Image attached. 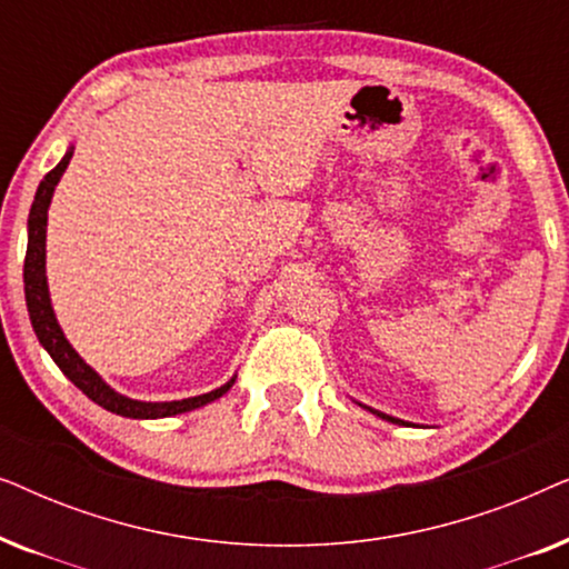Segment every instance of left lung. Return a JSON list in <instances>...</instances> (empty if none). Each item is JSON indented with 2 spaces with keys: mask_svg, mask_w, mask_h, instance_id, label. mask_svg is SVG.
I'll use <instances>...</instances> for the list:
<instances>
[{
  "mask_svg": "<svg viewBox=\"0 0 569 569\" xmlns=\"http://www.w3.org/2000/svg\"><path fill=\"white\" fill-rule=\"evenodd\" d=\"M360 407H362V409H368V411H372V415L380 417V419H386V422H393V425H409V422H403V419L388 417V415H383V411H378V409H370V407H365V403H360Z\"/></svg>",
  "mask_w": 569,
  "mask_h": 569,
  "instance_id": "obj_1",
  "label": "left lung"
}]
</instances>
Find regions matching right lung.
Returning <instances> with one entry per match:
<instances>
[{"instance_id": "1", "label": "right lung", "mask_w": 569, "mask_h": 569, "mask_svg": "<svg viewBox=\"0 0 569 569\" xmlns=\"http://www.w3.org/2000/svg\"><path fill=\"white\" fill-rule=\"evenodd\" d=\"M72 152L74 147H69L59 166L43 176V181L36 191L33 207H30V214H28V251H26V269H22V282H26L28 316H30V323H33L38 341H41L46 352L51 355V360L59 365V370L64 372V376L72 380V383L80 388L90 401H96L98 407L113 411V415L119 417H129V419L176 417V415H183V411L199 409L209 401L220 399V396L230 391L232 383H236V378H230L228 383L214 388V391L191 396V399H181V401L129 399V396L113 391V388L108 386L106 380L100 378L98 372L92 370L90 365L74 352V347L67 341L57 316H53L49 282H46V224H49V204H51L53 189H57L59 178L64 176L69 160H72Z\"/></svg>"}]
</instances>
